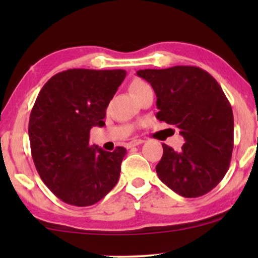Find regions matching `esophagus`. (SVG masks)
I'll use <instances>...</instances> for the list:
<instances>
[{
  "instance_id": "1",
  "label": "esophagus",
  "mask_w": 258,
  "mask_h": 258,
  "mask_svg": "<svg viewBox=\"0 0 258 258\" xmlns=\"http://www.w3.org/2000/svg\"><path fill=\"white\" fill-rule=\"evenodd\" d=\"M143 142H144V141L141 140V139H134L133 141H130L129 143H126V148H128V149H130V148H133V147L140 146V144H142Z\"/></svg>"
}]
</instances>
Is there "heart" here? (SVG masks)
<instances>
[{
  "label": "heart",
  "instance_id": "1",
  "mask_svg": "<svg viewBox=\"0 0 258 258\" xmlns=\"http://www.w3.org/2000/svg\"><path fill=\"white\" fill-rule=\"evenodd\" d=\"M130 93L135 98L140 97L144 91H147L148 89H150V86L148 83L144 82L142 80H134L132 83H130Z\"/></svg>",
  "mask_w": 258,
  "mask_h": 258
}]
</instances>
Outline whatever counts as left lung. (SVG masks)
<instances>
[{
    "label": "left lung",
    "instance_id": "1",
    "mask_svg": "<svg viewBox=\"0 0 258 258\" xmlns=\"http://www.w3.org/2000/svg\"><path fill=\"white\" fill-rule=\"evenodd\" d=\"M137 76L156 94V117L179 129L185 141L181 151L162 144L158 177L183 197L206 195L227 174L234 148V116L221 86L191 66L139 70Z\"/></svg>",
    "mask_w": 258,
    "mask_h": 258
}]
</instances>
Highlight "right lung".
<instances>
[{"mask_svg":"<svg viewBox=\"0 0 258 258\" xmlns=\"http://www.w3.org/2000/svg\"><path fill=\"white\" fill-rule=\"evenodd\" d=\"M126 72L69 69L51 77L35 101L29 141L44 184L63 202L93 206L114 188L126 149L110 153L90 146L93 126H103L105 110Z\"/></svg>","mask_w":258,"mask_h":258,"instance_id":"add662e5","label":"right lung"}]
</instances>
